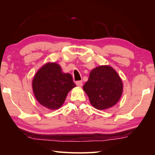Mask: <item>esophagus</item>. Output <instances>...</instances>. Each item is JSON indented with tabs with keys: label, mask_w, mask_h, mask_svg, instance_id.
I'll return each instance as SVG.
<instances>
[{
	"label": "esophagus",
	"mask_w": 155,
	"mask_h": 155,
	"mask_svg": "<svg viewBox=\"0 0 155 155\" xmlns=\"http://www.w3.org/2000/svg\"><path fill=\"white\" fill-rule=\"evenodd\" d=\"M76 85H77L78 87H82L83 85V81H77L76 82Z\"/></svg>",
	"instance_id": "obj_1"
}]
</instances>
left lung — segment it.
<instances>
[{
    "mask_svg": "<svg viewBox=\"0 0 155 155\" xmlns=\"http://www.w3.org/2000/svg\"><path fill=\"white\" fill-rule=\"evenodd\" d=\"M83 90L94 108L105 110L118 103L123 93V83L115 69L109 65H102L91 70Z\"/></svg>",
    "mask_w": 155,
    "mask_h": 155,
    "instance_id": "8db88e82",
    "label": "left lung"
}]
</instances>
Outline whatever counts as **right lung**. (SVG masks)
<instances>
[{
  "label": "right lung",
  "mask_w": 155,
  "mask_h": 155,
  "mask_svg": "<svg viewBox=\"0 0 155 155\" xmlns=\"http://www.w3.org/2000/svg\"><path fill=\"white\" fill-rule=\"evenodd\" d=\"M75 87L72 75L63 72L56 62L43 65L32 81L34 96L41 105L50 110L59 109L69 91Z\"/></svg>",
  "instance_id": "add662e5"
}]
</instances>
